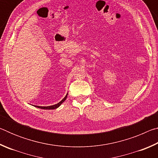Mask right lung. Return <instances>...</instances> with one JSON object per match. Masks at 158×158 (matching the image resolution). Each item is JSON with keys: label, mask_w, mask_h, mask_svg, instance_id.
I'll list each match as a JSON object with an SVG mask.
<instances>
[{"label": "right lung", "mask_w": 158, "mask_h": 158, "mask_svg": "<svg viewBox=\"0 0 158 158\" xmlns=\"http://www.w3.org/2000/svg\"><path fill=\"white\" fill-rule=\"evenodd\" d=\"M67 96H68V94L65 95V97L64 98L63 100L60 102H58V104H56V105H54L48 106H35V107H37V108H40V109H55L58 108V106H60L61 104H62L63 102L66 100Z\"/></svg>", "instance_id": "obj_1"}]
</instances>
